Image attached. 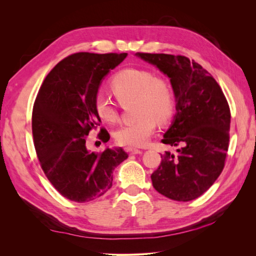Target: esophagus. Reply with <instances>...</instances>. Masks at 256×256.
Returning <instances> with one entry per match:
<instances>
[{
  "label": "esophagus",
  "instance_id": "esophagus-1",
  "mask_svg": "<svg viewBox=\"0 0 256 256\" xmlns=\"http://www.w3.org/2000/svg\"><path fill=\"white\" fill-rule=\"evenodd\" d=\"M128 152L130 154H142V150H138V148H134V147H129Z\"/></svg>",
  "mask_w": 256,
  "mask_h": 256
}]
</instances>
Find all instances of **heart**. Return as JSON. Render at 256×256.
<instances>
[{"label": "heart", "mask_w": 256, "mask_h": 256, "mask_svg": "<svg viewBox=\"0 0 256 256\" xmlns=\"http://www.w3.org/2000/svg\"><path fill=\"white\" fill-rule=\"evenodd\" d=\"M110 90L120 104L134 102V122L115 131V141L122 146L140 147L148 143L156 129V122L164 124L172 118L176 109L175 92L164 76L148 69L124 68L110 80ZM94 108L102 120L113 124L118 120V110L102 94H97Z\"/></svg>", "instance_id": "obj_1"}]
</instances>
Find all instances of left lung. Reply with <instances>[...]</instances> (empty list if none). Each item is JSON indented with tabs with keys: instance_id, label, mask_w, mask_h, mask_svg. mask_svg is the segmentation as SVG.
<instances>
[{
	"instance_id": "left-lung-1",
	"label": "left lung",
	"mask_w": 256,
	"mask_h": 256,
	"mask_svg": "<svg viewBox=\"0 0 256 256\" xmlns=\"http://www.w3.org/2000/svg\"><path fill=\"white\" fill-rule=\"evenodd\" d=\"M136 56L168 76L177 102L174 122L161 142L178 150L161 154L150 176L152 186L168 198L189 202L210 188L226 166L230 125L228 100L214 76L194 60L164 53Z\"/></svg>"
}]
</instances>
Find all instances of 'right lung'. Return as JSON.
<instances>
[{"instance_id":"right-lung-1","label":"right lung","mask_w":256,"mask_h":256,"mask_svg":"<svg viewBox=\"0 0 256 256\" xmlns=\"http://www.w3.org/2000/svg\"><path fill=\"white\" fill-rule=\"evenodd\" d=\"M127 53H74L46 76L33 106L32 132L44 175L64 198L78 203L99 198L112 187L113 171L128 158L122 148L90 152L86 136L100 126L94 108L100 82ZM98 138L110 134L102 127Z\"/></svg>"}]
</instances>
